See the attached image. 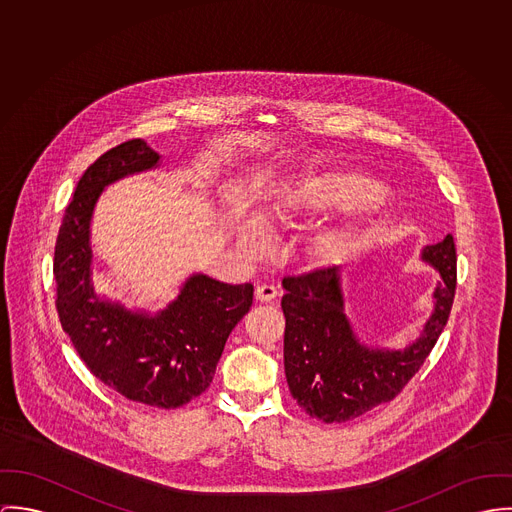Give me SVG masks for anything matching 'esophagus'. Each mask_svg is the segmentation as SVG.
<instances>
[{"instance_id": "obj_1", "label": "esophagus", "mask_w": 512, "mask_h": 512, "mask_svg": "<svg viewBox=\"0 0 512 512\" xmlns=\"http://www.w3.org/2000/svg\"><path fill=\"white\" fill-rule=\"evenodd\" d=\"M277 296H279V290L273 284H259L255 288V298L259 302H273L277 300Z\"/></svg>"}]
</instances>
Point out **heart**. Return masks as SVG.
Returning <instances> with one entry per match:
<instances>
[{
	"label": "heart",
	"mask_w": 512,
	"mask_h": 512,
	"mask_svg": "<svg viewBox=\"0 0 512 512\" xmlns=\"http://www.w3.org/2000/svg\"><path fill=\"white\" fill-rule=\"evenodd\" d=\"M340 208H345L343 220L316 229L304 243V255L314 265H330L353 249L359 229L387 208L385 190L357 172H318L288 182L277 206L284 216ZM235 235L237 245L249 255L267 249L265 229L249 216L237 218Z\"/></svg>",
	"instance_id": "b5f03b06"
}]
</instances>
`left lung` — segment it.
<instances>
[{
  "mask_svg": "<svg viewBox=\"0 0 512 512\" xmlns=\"http://www.w3.org/2000/svg\"><path fill=\"white\" fill-rule=\"evenodd\" d=\"M420 259L440 275L422 334L406 347H371L347 314L340 267L283 279L284 373L292 397L322 422H347L397 397L448 324L455 294V245L448 233Z\"/></svg>",
  "mask_w": 512,
  "mask_h": 512,
  "instance_id": "8db88e82",
  "label": "left lung"
}]
</instances>
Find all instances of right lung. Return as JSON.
<instances>
[{"label": "right lung", "mask_w": 512, "mask_h": 512, "mask_svg": "<svg viewBox=\"0 0 512 512\" xmlns=\"http://www.w3.org/2000/svg\"><path fill=\"white\" fill-rule=\"evenodd\" d=\"M159 165L157 151L131 139L82 174L55 247L57 310L80 359L104 385L141 404L178 408L210 387L231 330L251 308L253 284L194 273L155 314L96 294L90 243L96 204L110 184Z\"/></svg>", "instance_id": "obj_1"}]
</instances>
